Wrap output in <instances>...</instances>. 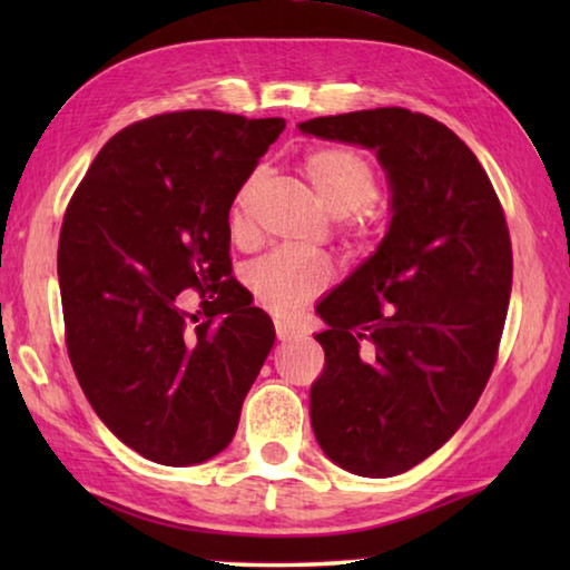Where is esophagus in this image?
Wrapping results in <instances>:
<instances>
[{
    "instance_id": "1",
    "label": "esophagus",
    "mask_w": 570,
    "mask_h": 570,
    "mask_svg": "<svg viewBox=\"0 0 570 570\" xmlns=\"http://www.w3.org/2000/svg\"><path fill=\"white\" fill-rule=\"evenodd\" d=\"M274 326H276V336H278V340H282V342L292 340V336H296V334H298V326H296V324H292V322L276 320V322H274Z\"/></svg>"
}]
</instances>
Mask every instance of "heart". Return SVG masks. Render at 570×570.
Masks as SVG:
<instances>
[{
  "mask_svg": "<svg viewBox=\"0 0 570 570\" xmlns=\"http://www.w3.org/2000/svg\"><path fill=\"white\" fill-rule=\"evenodd\" d=\"M304 173L332 216L342 218V230L354 240H364L374 226V204L380 198V176L374 163L362 150L330 146L308 153ZM262 183L254 173L236 193L230 206V230L244 236L250 226V198ZM334 268L322 256H306L296 250H272L246 268V282L258 302L272 312L286 314L302 306L306 298L322 294L332 284Z\"/></svg>",
  "mask_w": 570,
  "mask_h": 570,
  "instance_id": "1",
  "label": "heart"
}]
</instances>
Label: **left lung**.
I'll list each match as a JSON object with an SVG mask.
<instances>
[{
    "instance_id": "1",
    "label": "left lung",
    "mask_w": 570,
    "mask_h": 570,
    "mask_svg": "<svg viewBox=\"0 0 570 570\" xmlns=\"http://www.w3.org/2000/svg\"><path fill=\"white\" fill-rule=\"evenodd\" d=\"M377 150L392 190L380 248L316 306L326 364L312 428L326 458L390 478L440 450L490 380L513 286L493 183L448 125L404 108L298 125Z\"/></svg>"
}]
</instances>
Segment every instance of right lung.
<instances>
[{
	"label": "right lung",
	"instance_id": "1",
	"mask_svg": "<svg viewBox=\"0 0 570 570\" xmlns=\"http://www.w3.org/2000/svg\"><path fill=\"white\" fill-rule=\"evenodd\" d=\"M282 118L183 110L105 142L65 210V342L115 438L160 465H198L236 435L274 324L230 276L228 210ZM207 320L190 327L179 294ZM193 320V316H190Z\"/></svg>",
	"mask_w": 570,
	"mask_h": 570
}]
</instances>
